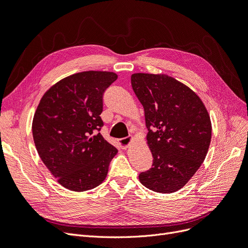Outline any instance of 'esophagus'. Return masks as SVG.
Instances as JSON below:
<instances>
[{
    "label": "esophagus",
    "instance_id": "34e87169",
    "mask_svg": "<svg viewBox=\"0 0 248 248\" xmlns=\"http://www.w3.org/2000/svg\"><path fill=\"white\" fill-rule=\"evenodd\" d=\"M130 138H123V139H120L119 140V144L120 146H121L122 149H127V147H128L129 142H130Z\"/></svg>",
    "mask_w": 248,
    "mask_h": 248
}]
</instances>
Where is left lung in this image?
<instances>
[{
	"mask_svg": "<svg viewBox=\"0 0 248 248\" xmlns=\"http://www.w3.org/2000/svg\"><path fill=\"white\" fill-rule=\"evenodd\" d=\"M131 86L145 110L152 168L139 178L160 193L179 190L204 161L211 141V121L200 97L166 74L134 73Z\"/></svg>",
	"mask_w": 248,
	"mask_h": 248,
	"instance_id": "1",
	"label": "left lung"
}]
</instances>
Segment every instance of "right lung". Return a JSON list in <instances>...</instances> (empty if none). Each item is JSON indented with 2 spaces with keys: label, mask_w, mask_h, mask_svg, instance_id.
Segmentation results:
<instances>
[{
  "label": "right lung",
  "mask_w": 248,
  "mask_h": 248,
  "mask_svg": "<svg viewBox=\"0 0 248 248\" xmlns=\"http://www.w3.org/2000/svg\"><path fill=\"white\" fill-rule=\"evenodd\" d=\"M114 72L85 71L65 78L43 95L32 131L41 160L65 188L86 191L106 179L118 150L103 139V94Z\"/></svg>",
  "instance_id": "right-lung-1"
}]
</instances>
